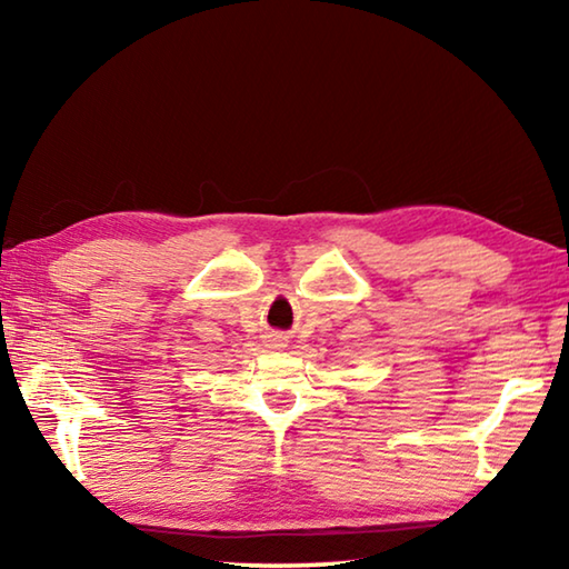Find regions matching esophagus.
I'll return each instance as SVG.
<instances>
[{
    "label": "esophagus",
    "mask_w": 569,
    "mask_h": 569,
    "mask_svg": "<svg viewBox=\"0 0 569 569\" xmlns=\"http://www.w3.org/2000/svg\"><path fill=\"white\" fill-rule=\"evenodd\" d=\"M286 343H288L286 333H281V331L268 333V346H271V349H286Z\"/></svg>",
    "instance_id": "34e87169"
}]
</instances>
